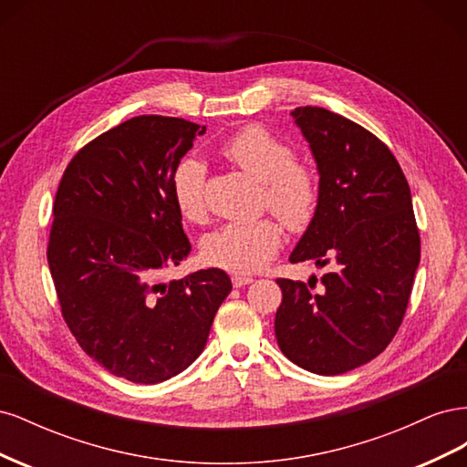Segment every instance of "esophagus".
Masks as SVG:
<instances>
[{
	"instance_id": "obj_1",
	"label": "esophagus",
	"mask_w": 467,
	"mask_h": 467,
	"mask_svg": "<svg viewBox=\"0 0 467 467\" xmlns=\"http://www.w3.org/2000/svg\"><path fill=\"white\" fill-rule=\"evenodd\" d=\"M232 282H234V286H235V288H242V286L249 285V282H253V278H251V276H239V275H234V276H232Z\"/></svg>"
}]
</instances>
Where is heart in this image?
<instances>
[{
    "instance_id": "heart-1",
    "label": "heart",
    "mask_w": 467,
    "mask_h": 467,
    "mask_svg": "<svg viewBox=\"0 0 467 467\" xmlns=\"http://www.w3.org/2000/svg\"><path fill=\"white\" fill-rule=\"evenodd\" d=\"M222 153L263 182L265 204L288 228L300 230L312 220L317 187L306 167L296 165V153L263 126H245L222 144ZM206 167L201 160H182L173 173V199L191 222L204 216ZM280 245V230L273 220L232 222L210 232L202 242L208 263L237 275L255 273Z\"/></svg>"
}]
</instances>
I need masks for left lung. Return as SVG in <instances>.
<instances>
[{
  "label": "left lung",
  "mask_w": 467,
  "mask_h": 467,
  "mask_svg": "<svg viewBox=\"0 0 467 467\" xmlns=\"http://www.w3.org/2000/svg\"><path fill=\"white\" fill-rule=\"evenodd\" d=\"M290 115L319 175L314 218L290 263L312 261L325 275L317 292L312 282L307 289L276 280L282 304L275 335L300 368L337 376L376 358L398 333L420 239L411 191L384 142L327 109L300 107Z\"/></svg>",
  "instance_id": "1"
}]
</instances>
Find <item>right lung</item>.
Here are the masks:
<instances>
[{
	"label": "right lung",
	"instance_id": "right-lung-1",
	"mask_svg": "<svg viewBox=\"0 0 467 467\" xmlns=\"http://www.w3.org/2000/svg\"><path fill=\"white\" fill-rule=\"evenodd\" d=\"M206 126L142 115L69 161L54 201L48 266L79 347L134 384H160L201 357L232 292L222 268L163 282L191 253L173 173Z\"/></svg>",
	"mask_w": 467,
	"mask_h": 467
}]
</instances>
